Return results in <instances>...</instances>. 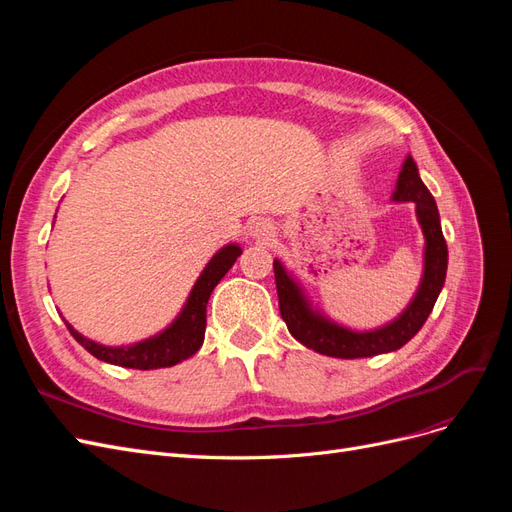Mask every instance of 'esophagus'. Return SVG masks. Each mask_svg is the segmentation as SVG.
I'll use <instances>...</instances> for the list:
<instances>
[{
	"label": "esophagus",
	"instance_id": "34e87169",
	"mask_svg": "<svg viewBox=\"0 0 512 512\" xmlns=\"http://www.w3.org/2000/svg\"><path fill=\"white\" fill-rule=\"evenodd\" d=\"M250 230H252V237L258 241H271L273 237V226L267 220H256L250 226Z\"/></svg>",
	"mask_w": 512,
	"mask_h": 512
}]
</instances>
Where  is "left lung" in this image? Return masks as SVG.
Wrapping results in <instances>:
<instances>
[{
    "label": "left lung",
    "instance_id": "1",
    "mask_svg": "<svg viewBox=\"0 0 512 512\" xmlns=\"http://www.w3.org/2000/svg\"><path fill=\"white\" fill-rule=\"evenodd\" d=\"M393 200L416 205V218L425 235V269L423 280L418 284L410 305L399 314V318L384 324V327L374 331H352L322 316L309 305L301 286L294 282V277L286 271L282 262L273 260L280 314L290 335L303 346L320 354L337 356V359H363V356L399 350L421 331L444 286L448 250L436 200L418 177V168L412 156H408L404 166H401Z\"/></svg>",
    "mask_w": 512,
    "mask_h": 512
}]
</instances>
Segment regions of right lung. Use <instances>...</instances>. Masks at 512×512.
I'll list each match as a JSON object with an SVG mask.
<instances>
[{
  "instance_id": "obj_1",
  "label": "right lung",
  "mask_w": 512,
  "mask_h": 512,
  "mask_svg": "<svg viewBox=\"0 0 512 512\" xmlns=\"http://www.w3.org/2000/svg\"><path fill=\"white\" fill-rule=\"evenodd\" d=\"M239 256H241V247L237 243L224 245L222 250L207 262V267L196 280L188 301H185L181 309V314L170 322V327H166L158 335L143 339V342L138 344L119 346V348L102 346L83 337L79 331H74L72 324H68L66 320L64 322L76 342L104 363L130 367V369L173 367L185 359H190V356L196 354L198 348L203 346L209 297L213 288L220 284L222 277L228 273L232 265H235V260Z\"/></svg>"
}]
</instances>
